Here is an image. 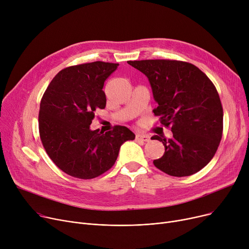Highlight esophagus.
<instances>
[{"mask_svg":"<svg viewBox=\"0 0 249 249\" xmlns=\"http://www.w3.org/2000/svg\"><path fill=\"white\" fill-rule=\"evenodd\" d=\"M136 139L137 140H141L144 142H148L150 140V136L149 135H145V134H137L136 135Z\"/></svg>","mask_w":249,"mask_h":249,"instance_id":"34e87169","label":"esophagus"}]
</instances>
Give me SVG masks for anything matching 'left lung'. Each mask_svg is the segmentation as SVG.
Masks as SVG:
<instances>
[{
    "instance_id": "left-lung-1",
    "label": "left lung",
    "mask_w": 249,
    "mask_h": 249,
    "mask_svg": "<svg viewBox=\"0 0 249 249\" xmlns=\"http://www.w3.org/2000/svg\"><path fill=\"white\" fill-rule=\"evenodd\" d=\"M145 74L158 107L153 113L171 126L173 138L159 135L164 145L154 165L173 177L198 173L215 155L223 131V109L209 77L194 64L165 59L127 61Z\"/></svg>"
}]
</instances>
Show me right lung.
<instances>
[{
    "instance_id": "obj_1",
    "label": "right lung",
    "mask_w": 249,
    "mask_h": 249,
    "mask_svg": "<svg viewBox=\"0 0 249 249\" xmlns=\"http://www.w3.org/2000/svg\"><path fill=\"white\" fill-rule=\"evenodd\" d=\"M119 63L95 61L60 71L41 99L39 133L42 144L62 172L89 179L110 169L121 145L135 134L125 126L106 133L90 130L97 109L106 107L103 90Z\"/></svg>"
}]
</instances>
